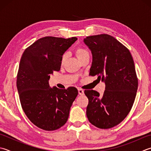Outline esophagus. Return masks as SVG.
Listing matches in <instances>:
<instances>
[{
    "instance_id": "1",
    "label": "esophagus",
    "mask_w": 151,
    "mask_h": 151,
    "mask_svg": "<svg viewBox=\"0 0 151 151\" xmlns=\"http://www.w3.org/2000/svg\"><path fill=\"white\" fill-rule=\"evenodd\" d=\"M78 93H79V95H81V96L84 95V90H82V89H78Z\"/></svg>"
}]
</instances>
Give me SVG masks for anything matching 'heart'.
Segmentation results:
<instances>
[{
	"label": "heart",
	"instance_id": "heart-1",
	"mask_svg": "<svg viewBox=\"0 0 151 151\" xmlns=\"http://www.w3.org/2000/svg\"><path fill=\"white\" fill-rule=\"evenodd\" d=\"M75 54L76 55V57H77L80 60H81L84 58H85L86 56L89 55V52H88V50L86 48H84V47L78 46L77 48L75 49ZM67 58V54H63V55L61 56V65H63L65 63V62Z\"/></svg>",
	"mask_w": 151,
	"mask_h": 151
}]
</instances>
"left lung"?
I'll return each instance as SVG.
<instances>
[{"label": "left lung", "mask_w": 151, "mask_h": 151, "mask_svg": "<svg viewBox=\"0 0 151 151\" xmlns=\"http://www.w3.org/2000/svg\"><path fill=\"white\" fill-rule=\"evenodd\" d=\"M84 42L92 54L90 75L105 84L103 96L84 91L89 100L86 116L97 128H111L125 119L134 103L138 87L134 61L129 50L109 35L87 37Z\"/></svg>", "instance_id": "1"}]
</instances>
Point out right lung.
<instances>
[{
    "label": "right lung",
    "instance_id": "add662e5",
    "mask_svg": "<svg viewBox=\"0 0 151 151\" xmlns=\"http://www.w3.org/2000/svg\"><path fill=\"white\" fill-rule=\"evenodd\" d=\"M77 40L45 37L27 48L21 58L17 75V88L26 116L38 128L54 131L67 122L78 91L75 87H50L51 75L59 71L61 58Z\"/></svg>",
    "mask_w": 151,
    "mask_h": 151
}]
</instances>
